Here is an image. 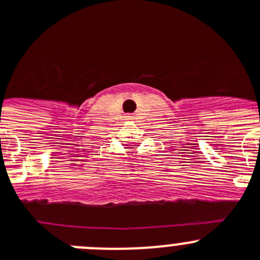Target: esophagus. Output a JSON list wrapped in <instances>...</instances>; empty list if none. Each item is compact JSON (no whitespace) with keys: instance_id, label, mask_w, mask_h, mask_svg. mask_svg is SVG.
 I'll return each instance as SVG.
<instances>
[{"instance_id":"34e87169","label":"esophagus","mask_w":260,"mask_h":260,"mask_svg":"<svg viewBox=\"0 0 260 260\" xmlns=\"http://www.w3.org/2000/svg\"><path fill=\"white\" fill-rule=\"evenodd\" d=\"M127 119H132V116H131V115H129V116H127Z\"/></svg>"}]
</instances>
